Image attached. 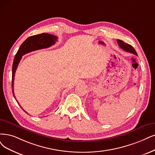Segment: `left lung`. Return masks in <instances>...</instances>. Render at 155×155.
<instances>
[{
  "label": "left lung",
  "instance_id": "8db88e82",
  "mask_svg": "<svg viewBox=\"0 0 155 155\" xmlns=\"http://www.w3.org/2000/svg\"><path fill=\"white\" fill-rule=\"evenodd\" d=\"M117 41L118 45L119 46V47L122 48L123 50H125L126 51H128V52L132 53V54L137 55L136 51L132 46L124 43L123 41H122V40H120V39H117Z\"/></svg>",
  "mask_w": 155,
  "mask_h": 155
}]
</instances>
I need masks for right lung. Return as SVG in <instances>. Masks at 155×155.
<instances>
[{
  "label": "right lung",
  "instance_id": "1",
  "mask_svg": "<svg viewBox=\"0 0 155 155\" xmlns=\"http://www.w3.org/2000/svg\"><path fill=\"white\" fill-rule=\"evenodd\" d=\"M57 41V36L54 35H51V34H47V33H42L40 34H38V35L30 36L21 45L20 47L19 48L16 54L15 55V59L13 61V66H12V83H11V87H12V93L13 94V96L15 97L16 101H17V103H18L20 106V105L19 104V103L16 100L15 98V93H14L13 85H14V80H15L14 78L15 74L17 69V67H18L19 62L21 59V57L27 53L31 52L32 51L48 48L51 47V45H54L55 43V41ZM20 107L22 108L21 106ZM24 111L27 114V112L24 110Z\"/></svg>",
  "mask_w": 155,
  "mask_h": 155
}]
</instances>
